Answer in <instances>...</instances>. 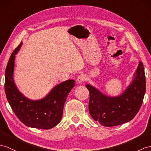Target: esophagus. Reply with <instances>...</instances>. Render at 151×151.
Here are the masks:
<instances>
[{
	"label": "esophagus",
	"instance_id": "obj_1",
	"mask_svg": "<svg viewBox=\"0 0 151 151\" xmlns=\"http://www.w3.org/2000/svg\"><path fill=\"white\" fill-rule=\"evenodd\" d=\"M86 80V77L83 74H81L78 76V81L79 83H83L84 81H85Z\"/></svg>",
	"mask_w": 151,
	"mask_h": 151
}]
</instances>
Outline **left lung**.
I'll list each match as a JSON object with an SVG mask.
<instances>
[{"instance_id": "obj_1", "label": "left lung", "mask_w": 151, "mask_h": 151, "mask_svg": "<svg viewBox=\"0 0 151 151\" xmlns=\"http://www.w3.org/2000/svg\"><path fill=\"white\" fill-rule=\"evenodd\" d=\"M133 82L119 97H110L102 94L90 84V115L102 126L113 127L131 120L139 111L145 93L146 82L143 65L139 62Z\"/></svg>"}]
</instances>
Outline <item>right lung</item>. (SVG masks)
I'll return each mask as SVG.
<instances>
[{
	"instance_id": "1",
	"label": "right lung",
	"mask_w": 151,
	"mask_h": 151,
	"mask_svg": "<svg viewBox=\"0 0 151 151\" xmlns=\"http://www.w3.org/2000/svg\"><path fill=\"white\" fill-rule=\"evenodd\" d=\"M22 44L21 42L12 52L6 68V98L18 119L25 126L49 129L60 122L65 102L68 93L75 86V81L67 80L60 83L40 101H31L25 97L17 89L13 78L14 57Z\"/></svg>"
}]
</instances>
